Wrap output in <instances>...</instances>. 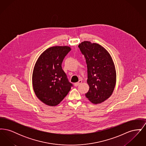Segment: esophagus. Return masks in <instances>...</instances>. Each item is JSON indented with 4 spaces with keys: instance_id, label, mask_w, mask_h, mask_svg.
<instances>
[{
    "instance_id": "34e87169",
    "label": "esophagus",
    "mask_w": 146,
    "mask_h": 146,
    "mask_svg": "<svg viewBox=\"0 0 146 146\" xmlns=\"http://www.w3.org/2000/svg\"><path fill=\"white\" fill-rule=\"evenodd\" d=\"M82 80H79L78 82H77V83H74V86H78L79 85H80V84H82Z\"/></svg>"
}]
</instances>
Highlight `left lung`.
<instances>
[{
    "label": "left lung",
    "instance_id": "8db88e82",
    "mask_svg": "<svg viewBox=\"0 0 146 146\" xmlns=\"http://www.w3.org/2000/svg\"><path fill=\"white\" fill-rule=\"evenodd\" d=\"M87 64V83L89 90L85 96L91 103L99 104L110 97L116 84V70L111 56L103 46L90 42L78 46Z\"/></svg>",
    "mask_w": 146,
    "mask_h": 146
}]
</instances>
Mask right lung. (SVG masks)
<instances>
[{
  "mask_svg": "<svg viewBox=\"0 0 146 146\" xmlns=\"http://www.w3.org/2000/svg\"><path fill=\"white\" fill-rule=\"evenodd\" d=\"M71 50L68 46H55L45 50L35 64L32 85L35 94L50 106L59 104L69 92L72 84L62 68L65 56Z\"/></svg>",
  "mask_w": 146,
  "mask_h": 146,
  "instance_id": "add662e5",
  "label": "right lung"
}]
</instances>
